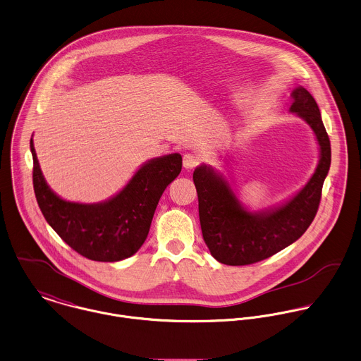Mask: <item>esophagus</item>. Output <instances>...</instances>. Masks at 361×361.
Instances as JSON below:
<instances>
[{"label":"esophagus","instance_id":"1","mask_svg":"<svg viewBox=\"0 0 361 361\" xmlns=\"http://www.w3.org/2000/svg\"><path fill=\"white\" fill-rule=\"evenodd\" d=\"M198 163H200V159H198V156H195V154H192V153H185L184 156H183V166H184V169L185 170H192V169H195L197 166H198Z\"/></svg>","mask_w":361,"mask_h":361}]
</instances>
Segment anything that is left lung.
Instances as JSON below:
<instances>
[{
	"label": "left lung",
	"instance_id": "obj_1",
	"mask_svg": "<svg viewBox=\"0 0 361 361\" xmlns=\"http://www.w3.org/2000/svg\"><path fill=\"white\" fill-rule=\"evenodd\" d=\"M291 98L290 111L308 122L321 147L314 176L293 200L274 211L252 214L242 208L228 181L211 167L200 166L194 171L202 238L222 264L246 266L271 257L298 240L318 212L331 167V140L314 97L298 87Z\"/></svg>",
	"mask_w": 361,
	"mask_h": 361
}]
</instances>
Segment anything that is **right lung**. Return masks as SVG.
I'll return each instance as SVG.
<instances>
[{
    "mask_svg": "<svg viewBox=\"0 0 361 361\" xmlns=\"http://www.w3.org/2000/svg\"><path fill=\"white\" fill-rule=\"evenodd\" d=\"M30 152L35 197L44 219L73 250L95 262H119L140 249L161 194L183 167L178 153L153 159L114 198L78 204L59 198L47 187L32 139Z\"/></svg>",
    "mask_w": 361,
    "mask_h": 361,
    "instance_id": "add662e5",
    "label": "right lung"
}]
</instances>
